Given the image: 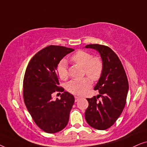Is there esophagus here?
Listing matches in <instances>:
<instances>
[{
	"label": "esophagus",
	"instance_id": "1",
	"mask_svg": "<svg viewBox=\"0 0 147 147\" xmlns=\"http://www.w3.org/2000/svg\"><path fill=\"white\" fill-rule=\"evenodd\" d=\"M80 97H79V96H75V101H76V102H77L78 100L80 99Z\"/></svg>",
	"mask_w": 147,
	"mask_h": 147
}]
</instances>
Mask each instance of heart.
I'll use <instances>...</instances> for the list:
<instances>
[{
  "instance_id": "b5f03b06",
  "label": "heart",
  "mask_w": 147,
  "mask_h": 147,
  "mask_svg": "<svg viewBox=\"0 0 147 147\" xmlns=\"http://www.w3.org/2000/svg\"><path fill=\"white\" fill-rule=\"evenodd\" d=\"M74 63L83 67V74L88 77L75 79L66 84V90L74 95H82L88 89L92 81L97 82L100 79L104 71V62L98 56H93L89 52L78 50L71 57ZM57 71L60 79L65 80L68 78L67 63L63 59L58 63Z\"/></svg>"
}]
</instances>
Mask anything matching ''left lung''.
<instances>
[{
    "instance_id": "8db88e82",
    "label": "left lung",
    "mask_w": 147,
    "mask_h": 147,
    "mask_svg": "<svg viewBox=\"0 0 147 147\" xmlns=\"http://www.w3.org/2000/svg\"><path fill=\"white\" fill-rule=\"evenodd\" d=\"M99 52L104 62L103 74L94 90L100 94L87 98L86 122L97 130H106L115 123L123 111L128 90L125 70L117 55L108 46L90 44L85 47ZM101 99L99 100V98Z\"/></svg>"
}]
</instances>
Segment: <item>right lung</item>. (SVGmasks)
I'll use <instances>...</instances> for the list:
<instances>
[{
	"instance_id": "obj_1",
	"label": "right lung",
	"mask_w": 147,
	"mask_h": 147,
	"mask_svg": "<svg viewBox=\"0 0 147 147\" xmlns=\"http://www.w3.org/2000/svg\"><path fill=\"white\" fill-rule=\"evenodd\" d=\"M74 49L49 45L30 60L23 79V99L35 124L44 132L55 133L67 126L74 97L59 86L57 65ZM55 91L63 92L61 99L52 100Z\"/></svg>"
}]
</instances>
